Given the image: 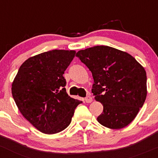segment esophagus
I'll return each instance as SVG.
<instances>
[{
	"mask_svg": "<svg viewBox=\"0 0 158 158\" xmlns=\"http://www.w3.org/2000/svg\"><path fill=\"white\" fill-rule=\"evenodd\" d=\"M85 101L86 103H91L92 101V98L90 97V96H88L85 98Z\"/></svg>",
	"mask_w": 158,
	"mask_h": 158,
	"instance_id": "34e87169",
	"label": "esophagus"
}]
</instances>
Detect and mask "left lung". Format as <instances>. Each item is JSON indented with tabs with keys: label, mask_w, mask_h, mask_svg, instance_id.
Instances as JSON below:
<instances>
[{
	"label": "left lung",
	"mask_w": 158,
	"mask_h": 158,
	"mask_svg": "<svg viewBox=\"0 0 158 158\" xmlns=\"http://www.w3.org/2000/svg\"><path fill=\"white\" fill-rule=\"evenodd\" d=\"M76 57L92 73V93L104 107L99 123L112 129L129 125L147 96L145 68L129 54L109 46L81 50Z\"/></svg>",
	"instance_id": "obj_1"
}]
</instances>
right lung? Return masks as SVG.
Here are the masks:
<instances>
[{
	"label": "right lung",
	"mask_w": 158,
	"mask_h": 158,
	"mask_svg": "<svg viewBox=\"0 0 158 158\" xmlns=\"http://www.w3.org/2000/svg\"><path fill=\"white\" fill-rule=\"evenodd\" d=\"M76 51L53 50L28 58L12 83V95L22 115L45 134H55L70 124L82 101L66 92L64 71Z\"/></svg>",
	"instance_id": "1"
}]
</instances>
